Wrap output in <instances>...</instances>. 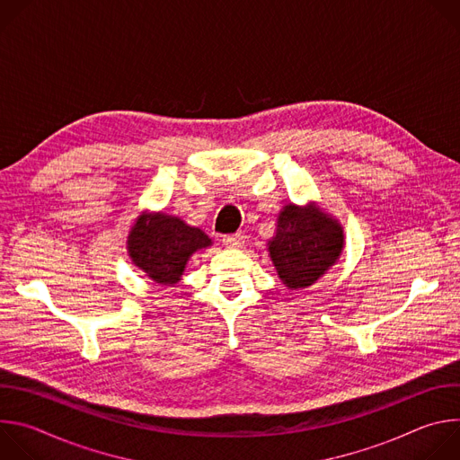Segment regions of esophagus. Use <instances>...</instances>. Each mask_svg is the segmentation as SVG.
Wrapping results in <instances>:
<instances>
[{"label":"esophagus","instance_id":"obj_1","mask_svg":"<svg viewBox=\"0 0 460 460\" xmlns=\"http://www.w3.org/2000/svg\"><path fill=\"white\" fill-rule=\"evenodd\" d=\"M224 245L229 247V249H236V247H242L245 243V236L243 233H236V234H227L222 238Z\"/></svg>","mask_w":460,"mask_h":460}]
</instances>
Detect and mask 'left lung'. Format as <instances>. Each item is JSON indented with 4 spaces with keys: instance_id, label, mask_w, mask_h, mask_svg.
Returning <instances> with one entry per match:
<instances>
[{
    "instance_id": "left-lung-1",
    "label": "left lung",
    "mask_w": 460,
    "mask_h": 460,
    "mask_svg": "<svg viewBox=\"0 0 460 460\" xmlns=\"http://www.w3.org/2000/svg\"><path fill=\"white\" fill-rule=\"evenodd\" d=\"M344 243L341 222L314 202L286 204L268 251L282 284L288 289H305L337 264Z\"/></svg>"
}]
</instances>
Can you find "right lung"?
Here are the masks:
<instances>
[{"label":"right lung","mask_w":460,"mask_h":460,"mask_svg":"<svg viewBox=\"0 0 460 460\" xmlns=\"http://www.w3.org/2000/svg\"><path fill=\"white\" fill-rule=\"evenodd\" d=\"M211 245V238L202 229L164 211H144L127 236V252L133 264L158 286L169 288L181 280L189 258Z\"/></svg>","instance_id":"add662e5"}]
</instances>
